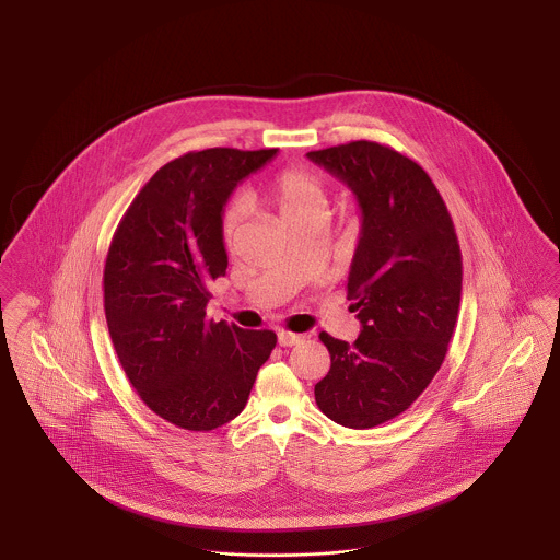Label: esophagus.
I'll list each match as a JSON object with an SVG mask.
<instances>
[{
	"instance_id": "1",
	"label": "esophagus",
	"mask_w": 560,
	"mask_h": 560,
	"mask_svg": "<svg viewBox=\"0 0 560 560\" xmlns=\"http://www.w3.org/2000/svg\"><path fill=\"white\" fill-rule=\"evenodd\" d=\"M277 338H279V345H281V347H293V345H300V342L304 340L302 334H293V331H285V329H281V331L277 334Z\"/></svg>"
}]
</instances>
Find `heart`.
<instances>
[{
  "mask_svg": "<svg viewBox=\"0 0 560 560\" xmlns=\"http://www.w3.org/2000/svg\"><path fill=\"white\" fill-rule=\"evenodd\" d=\"M262 197L277 208L288 224L308 218H325L327 190L319 176L306 167H285L277 172L262 187ZM240 208H229L222 215L220 235L226 247H233L240 237Z\"/></svg>",
  "mask_w": 560,
  "mask_h": 560,
  "instance_id": "obj_1",
  "label": "heart"
}]
</instances>
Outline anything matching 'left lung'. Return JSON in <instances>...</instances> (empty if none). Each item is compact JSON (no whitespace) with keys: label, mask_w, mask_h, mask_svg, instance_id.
I'll use <instances>...</instances> for the list:
<instances>
[{"label":"left lung","mask_w":560,"mask_h":560,"mask_svg":"<svg viewBox=\"0 0 560 560\" xmlns=\"http://www.w3.org/2000/svg\"><path fill=\"white\" fill-rule=\"evenodd\" d=\"M345 180L361 208L348 300L361 336L320 331L331 368L315 386L320 411L348 428L397 418L441 370L462 298L452 213L424 167L393 147L352 140L306 153Z\"/></svg>","instance_id":"left-lung-1"}]
</instances>
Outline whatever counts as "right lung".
<instances>
[{
  "mask_svg": "<svg viewBox=\"0 0 560 560\" xmlns=\"http://www.w3.org/2000/svg\"><path fill=\"white\" fill-rule=\"evenodd\" d=\"M277 149L190 151L133 197L108 245L103 290L108 334L144 405L174 427L208 432L237 418L275 331L206 317L229 258L222 208Z\"/></svg>",
  "mask_w": 560,
  "mask_h": 560,
  "instance_id": "1",
  "label": "right lung"
}]
</instances>
